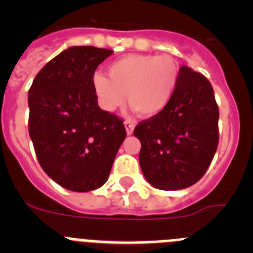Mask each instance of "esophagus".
<instances>
[{"label": "esophagus", "instance_id": "1", "mask_svg": "<svg viewBox=\"0 0 253 253\" xmlns=\"http://www.w3.org/2000/svg\"><path fill=\"white\" fill-rule=\"evenodd\" d=\"M124 125H125V130H126V134H128V135L133 134V130H134V126H135V124H134L131 120H125Z\"/></svg>", "mask_w": 253, "mask_h": 253}]
</instances>
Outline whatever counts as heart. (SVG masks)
I'll list each match as a JSON object with an SVG mask.
<instances>
[{
    "label": "heart",
    "mask_w": 253,
    "mask_h": 253,
    "mask_svg": "<svg viewBox=\"0 0 253 253\" xmlns=\"http://www.w3.org/2000/svg\"><path fill=\"white\" fill-rule=\"evenodd\" d=\"M107 75L92 76L93 92L105 111L126 101L144 118L162 113L173 97L180 69L171 55L128 54L107 67Z\"/></svg>",
    "instance_id": "1"
}]
</instances>
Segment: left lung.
Masks as SVG:
<instances>
[{"mask_svg": "<svg viewBox=\"0 0 253 253\" xmlns=\"http://www.w3.org/2000/svg\"><path fill=\"white\" fill-rule=\"evenodd\" d=\"M219 110L213 87L202 73L181 66L173 97L162 113L134 129L139 165L149 184L181 190L196 184L218 147Z\"/></svg>", "mask_w": 253, "mask_h": 253, "instance_id": "obj_1", "label": "left lung"}]
</instances>
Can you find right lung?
Segmentation results:
<instances>
[{"label": "right lung", "instance_id": "add662e5", "mask_svg": "<svg viewBox=\"0 0 253 253\" xmlns=\"http://www.w3.org/2000/svg\"><path fill=\"white\" fill-rule=\"evenodd\" d=\"M113 53L69 46L40 69L29 90V134L38 161L71 191L101 187L126 137L123 120L100 109L92 87L96 68Z\"/></svg>", "mask_w": 253, "mask_h": 253}]
</instances>
